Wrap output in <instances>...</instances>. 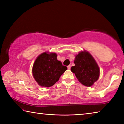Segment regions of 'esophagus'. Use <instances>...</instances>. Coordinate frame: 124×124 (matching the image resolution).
<instances>
[{"label": "esophagus", "instance_id": "34e87169", "mask_svg": "<svg viewBox=\"0 0 124 124\" xmlns=\"http://www.w3.org/2000/svg\"><path fill=\"white\" fill-rule=\"evenodd\" d=\"M70 65H69V66H67V68H68V70H70Z\"/></svg>", "mask_w": 124, "mask_h": 124}]
</instances>
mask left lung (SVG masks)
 <instances>
[{"instance_id": "1", "label": "left lung", "mask_w": 124, "mask_h": 124, "mask_svg": "<svg viewBox=\"0 0 124 124\" xmlns=\"http://www.w3.org/2000/svg\"><path fill=\"white\" fill-rule=\"evenodd\" d=\"M74 63L75 66L72 67L71 71L83 85L91 86L99 78V67L89 52H80L75 56Z\"/></svg>"}]
</instances>
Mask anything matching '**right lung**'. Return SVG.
Listing matches in <instances>:
<instances>
[{"label": "right lung", "mask_w": 124, "mask_h": 124, "mask_svg": "<svg viewBox=\"0 0 124 124\" xmlns=\"http://www.w3.org/2000/svg\"><path fill=\"white\" fill-rule=\"evenodd\" d=\"M57 54L45 52L38 56L33 64L32 74L35 81L41 86L49 87L58 81L67 70L57 59Z\"/></svg>", "instance_id": "1"}]
</instances>
